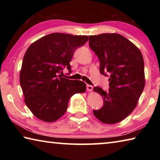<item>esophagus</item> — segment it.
Segmentation results:
<instances>
[{"label": "esophagus", "instance_id": "obj_1", "mask_svg": "<svg viewBox=\"0 0 160 160\" xmlns=\"http://www.w3.org/2000/svg\"><path fill=\"white\" fill-rule=\"evenodd\" d=\"M92 86L90 85H87V90L89 91V92H91L92 90Z\"/></svg>", "mask_w": 160, "mask_h": 160}]
</instances>
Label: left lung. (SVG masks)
<instances>
[{
  "label": "left lung",
  "instance_id": "left-lung-1",
  "mask_svg": "<svg viewBox=\"0 0 160 160\" xmlns=\"http://www.w3.org/2000/svg\"><path fill=\"white\" fill-rule=\"evenodd\" d=\"M89 46L99 59L101 74L109 75V91L99 87L93 90L102 97L104 104L93 110L101 122L114 124L126 118L136 107L144 90V61L136 46L116 33L89 37Z\"/></svg>",
  "mask_w": 160,
  "mask_h": 160
}]
</instances>
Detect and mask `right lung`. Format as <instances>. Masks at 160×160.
Listing matches in <instances>:
<instances>
[{"label":"right lung","instance_id":"obj_1","mask_svg":"<svg viewBox=\"0 0 160 160\" xmlns=\"http://www.w3.org/2000/svg\"><path fill=\"white\" fill-rule=\"evenodd\" d=\"M85 35L52 33L29 46L24 56L20 83L25 102L40 120L53 122L66 113L69 99L76 93H84L86 85L58 74L67 68L75 51L88 42Z\"/></svg>","mask_w":160,"mask_h":160}]
</instances>
